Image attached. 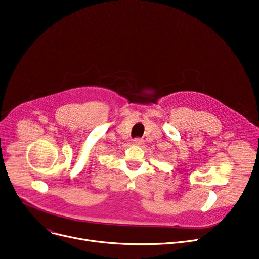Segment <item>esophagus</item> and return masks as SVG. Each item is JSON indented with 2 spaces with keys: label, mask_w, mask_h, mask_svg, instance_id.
<instances>
[{
  "label": "esophagus",
  "mask_w": 259,
  "mask_h": 259,
  "mask_svg": "<svg viewBox=\"0 0 259 259\" xmlns=\"http://www.w3.org/2000/svg\"><path fill=\"white\" fill-rule=\"evenodd\" d=\"M133 144H134V145H137V146H140V145L143 144V140L140 139V137H136V139L133 140Z\"/></svg>",
  "instance_id": "esophagus-1"
}]
</instances>
